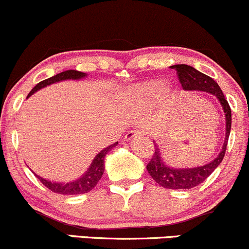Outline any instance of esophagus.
I'll return each mask as SVG.
<instances>
[{
	"label": "esophagus",
	"mask_w": 249,
	"mask_h": 249,
	"mask_svg": "<svg viewBox=\"0 0 249 249\" xmlns=\"http://www.w3.org/2000/svg\"><path fill=\"white\" fill-rule=\"evenodd\" d=\"M143 136V132L140 131V130H131L125 135V140L126 141H131L135 140V138H140Z\"/></svg>",
	"instance_id": "esophagus-1"
}]
</instances>
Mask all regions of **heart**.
<instances>
[{"mask_svg":"<svg viewBox=\"0 0 249 249\" xmlns=\"http://www.w3.org/2000/svg\"><path fill=\"white\" fill-rule=\"evenodd\" d=\"M163 89V85L161 82H153L149 85L143 86V87H138L137 89L133 91L136 96L142 99H151Z\"/></svg>","mask_w":249,"mask_h":249,"instance_id":"obj_1","label":"heart"}]
</instances>
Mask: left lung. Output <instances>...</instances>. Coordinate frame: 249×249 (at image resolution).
Wrapping results in <instances>:
<instances>
[{
  "label": "left lung",
  "mask_w": 249,
  "mask_h": 249,
  "mask_svg": "<svg viewBox=\"0 0 249 249\" xmlns=\"http://www.w3.org/2000/svg\"><path fill=\"white\" fill-rule=\"evenodd\" d=\"M172 68L177 70L178 78L181 83L182 89L187 91L199 90L213 94L214 96H217L226 113L227 133L223 148L218 156L209 163L195 167V168H173V167L167 166L166 162H163L159 146L155 144L153 158L146 164V169L150 177L162 187L171 188V190H187V188H193L201 184L219 166L226 155L227 143H228L230 129H231V109H230L228 101L224 98L223 91L210 76L186 64H177L173 65Z\"/></svg>",
  "instance_id": "8db88e82"
}]
</instances>
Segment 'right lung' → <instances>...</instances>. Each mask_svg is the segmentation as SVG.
Instances as JSON below:
<instances>
[{"label": "right lung", "instance_id": "obj_1", "mask_svg": "<svg viewBox=\"0 0 249 249\" xmlns=\"http://www.w3.org/2000/svg\"><path fill=\"white\" fill-rule=\"evenodd\" d=\"M87 76V74L85 72L77 71V70H67V71L59 72V74L54 75V76L46 78V80L41 81L38 85L30 91L28 96L32 95L33 93H36V90L41 89V88L46 87V86L52 85V83L59 82V81L64 80H81V78ZM27 96V98H28ZM118 144V142L114 144L108 145L107 148H105L104 150H101L98 155L95 156L91 162V164L88 168V171L80 178V179L75 180V181L68 182V184H61V182H54V181H49V180L43 179V178L38 177L36 174V177L40 180L41 184L44 186H46L50 191L54 193H58V195H64V196H72V195H82V193L89 192L90 190H93L96 186V184L99 182V180L103 177L104 171H105V156L108 151H111V149H113L114 146Z\"/></svg>", "mask_w": 249, "mask_h": 249}]
</instances>
